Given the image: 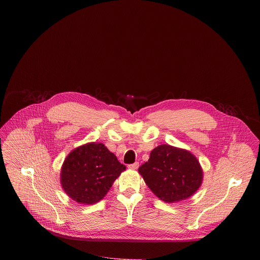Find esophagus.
Masks as SVG:
<instances>
[{"mask_svg": "<svg viewBox=\"0 0 260 260\" xmlns=\"http://www.w3.org/2000/svg\"><path fill=\"white\" fill-rule=\"evenodd\" d=\"M129 169H132V170H137L138 168H139V162L137 161V162H134V164H132V165H128L127 166Z\"/></svg>", "mask_w": 260, "mask_h": 260, "instance_id": "obj_1", "label": "esophagus"}]
</instances>
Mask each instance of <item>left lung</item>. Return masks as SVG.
Masks as SVG:
<instances>
[{
	"label": "left lung",
	"instance_id": "1",
	"mask_svg": "<svg viewBox=\"0 0 260 260\" xmlns=\"http://www.w3.org/2000/svg\"><path fill=\"white\" fill-rule=\"evenodd\" d=\"M139 173L151 191L167 203L191 197L203 180V171L194 155L165 144L154 148L149 160L139 168Z\"/></svg>",
	"mask_w": 260,
	"mask_h": 260
}]
</instances>
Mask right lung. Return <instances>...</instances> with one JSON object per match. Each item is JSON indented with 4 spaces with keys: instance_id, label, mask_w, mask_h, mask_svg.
I'll return each instance as SVG.
<instances>
[{
    "instance_id": "obj_1",
    "label": "right lung",
    "mask_w": 260,
    "mask_h": 260,
    "mask_svg": "<svg viewBox=\"0 0 260 260\" xmlns=\"http://www.w3.org/2000/svg\"><path fill=\"white\" fill-rule=\"evenodd\" d=\"M125 166L102 143H88L73 150L63 161L61 186L74 201L84 205L100 202Z\"/></svg>"
}]
</instances>
